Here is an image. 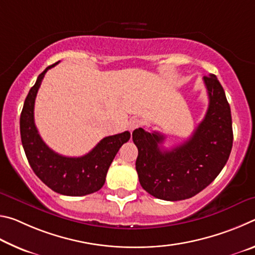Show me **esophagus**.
<instances>
[{
  "mask_svg": "<svg viewBox=\"0 0 255 255\" xmlns=\"http://www.w3.org/2000/svg\"><path fill=\"white\" fill-rule=\"evenodd\" d=\"M127 126H128L129 130L132 131V130H135L136 128H138V126H139V122H138V119L132 118V119L129 120L128 124H127Z\"/></svg>",
  "mask_w": 255,
  "mask_h": 255,
  "instance_id": "obj_1",
  "label": "esophagus"
}]
</instances>
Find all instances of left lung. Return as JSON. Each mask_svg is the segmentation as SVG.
<instances>
[{
    "label": "left lung",
    "mask_w": 255,
    "mask_h": 255,
    "mask_svg": "<svg viewBox=\"0 0 255 255\" xmlns=\"http://www.w3.org/2000/svg\"><path fill=\"white\" fill-rule=\"evenodd\" d=\"M209 98L206 116L183 144L170 150L157 131L135 129L138 148L136 171L140 185L149 195L167 201L196 196L221 173L233 146L231 107L222 84L214 74L204 77Z\"/></svg>",
    "instance_id": "left-lung-1"
}]
</instances>
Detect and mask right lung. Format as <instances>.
Listing matches in <instances>:
<instances>
[{
    "label": "right lung",
    "mask_w": 255,
    "mask_h": 255,
    "mask_svg": "<svg viewBox=\"0 0 255 255\" xmlns=\"http://www.w3.org/2000/svg\"><path fill=\"white\" fill-rule=\"evenodd\" d=\"M38 76L24 100L20 116L21 141L34 174L47 187L65 196H85L100 190L106 182L107 172L119 148L127 143L130 132L124 131L105 137L91 152L81 157H67L55 153L41 139L34 125L33 109L37 92L46 72Z\"/></svg>",
    "instance_id": "obj_1"
}]
</instances>
